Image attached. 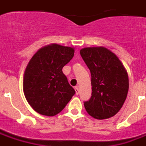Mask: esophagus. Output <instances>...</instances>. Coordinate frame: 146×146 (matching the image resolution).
Instances as JSON below:
<instances>
[{
  "instance_id": "esophagus-1",
  "label": "esophagus",
  "mask_w": 146,
  "mask_h": 146,
  "mask_svg": "<svg viewBox=\"0 0 146 146\" xmlns=\"http://www.w3.org/2000/svg\"><path fill=\"white\" fill-rule=\"evenodd\" d=\"M74 90H75L76 91V94L78 95V94H79V86H75V87H74Z\"/></svg>"
}]
</instances>
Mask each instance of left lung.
Instances as JSON below:
<instances>
[{"mask_svg":"<svg viewBox=\"0 0 146 146\" xmlns=\"http://www.w3.org/2000/svg\"><path fill=\"white\" fill-rule=\"evenodd\" d=\"M80 52L91 74L92 94L84 102L86 111L99 120L114 116L128 94L129 77L125 67L106 47H85Z\"/></svg>","mask_w":146,"mask_h":146,"instance_id":"1","label":"left lung"}]
</instances>
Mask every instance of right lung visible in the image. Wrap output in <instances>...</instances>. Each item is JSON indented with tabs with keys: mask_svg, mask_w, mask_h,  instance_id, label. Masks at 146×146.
<instances>
[{
	"mask_svg": "<svg viewBox=\"0 0 146 146\" xmlns=\"http://www.w3.org/2000/svg\"><path fill=\"white\" fill-rule=\"evenodd\" d=\"M74 48L50 44L31 58L23 77V92L28 104L43 115L62 111L75 94L62 72L74 56Z\"/></svg>",
	"mask_w": 146,
	"mask_h": 146,
	"instance_id": "add662e5",
	"label": "right lung"
}]
</instances>
